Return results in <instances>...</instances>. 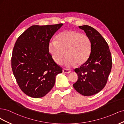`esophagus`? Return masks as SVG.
<instances>
[{"mask_svg":"<svg viewBox=\"0 0 124 124\" xmlns=\"http://www.w3.org/2000/svg\"><path fill=\"white\" fill-rule=\"evenodd\" d=\"M70 71H71V70L69 69H63V72L64 73H70Z\"/></svg>","mask_w":124,"mask_h":124,"instance_id":"34e87169","label":"esophagus"}]
</instances>
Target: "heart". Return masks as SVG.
<instances>
[{"label": "heart", "mask_w": 124, "mask_h": 124, "mask_svg": "<svg viewBox=\"0 0 124 124\" xmlns=\"http://www.w3.org/2000/svg\"><path fill=\"white\" fill-rule=\"evenodd\" d=\"M48 51L58 64H61L66 53L64 62L70 67L77 63L82 64L88 60L91 52V43L85 34L74 30H65L58 34L55 41L49 43Z\"/></svg>", "instance_id": "b5f03b06"}]
</instances>
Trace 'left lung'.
<instances>
[{"label": "left lung", "mask_w": 124, "mask_h": 124, "mask_svg": "<svg viewBox=\"0 0 124 124\" xmlns=\"http://www.w3.org/2000/svg\"><path fill=\"white\" fill-rule=\"evenodd\" d=\"M89 37L91 52L88 60L79 68L75 69L78 74L74 89L84 96H91L99 92L107 82L112 61L108 44L102 35L93 27L79 26Z\"/></svg>", "instance_id": "left-lung-1"}]
</instances>
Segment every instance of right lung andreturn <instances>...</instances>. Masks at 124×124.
<instances>
[{
    "instance_id": "add662e5",
    "label": "right lung",
    "mask_w": 124,
    "mask_h": 124,
    "mask_svg": "<svg viewBox=\"0 0 124 124\" xmlns=\"http://www.w3.org/2000/svg\"><path fill=\"white\" fill-rule=\"evenodd\" d=\"M62 25L32 26L15 44L12 69L20 89L30 97L44 96L54 87L57 75L62 73L48 51L51 38Z\"/></svg>"
}]
</instances>
